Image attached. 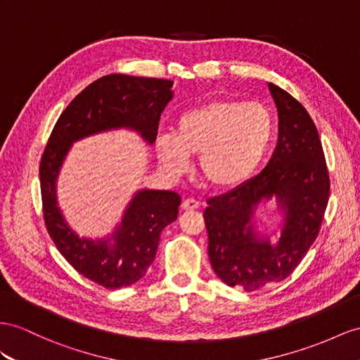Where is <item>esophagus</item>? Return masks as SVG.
Returning <instances> with one entry per match:
<instances>
[{"label": "esophagus", "mask_w": 360, "mask_h": 360, "mask_svg": "<svg viewBox=\"0 0 360 360\" xmlns=\"http://www.w3.org/2000/svg\"><path fill=\"white\" fill-rule=\"evenodd\" d=\"M181 208H182L184 211H193V210L199 208V202L195 200V199H186V200L182 202Z\"/></svg>", "instance_id": "34e87169"}]
</instances>
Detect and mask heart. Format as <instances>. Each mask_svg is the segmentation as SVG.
<instances>
[{
    "mask_svg": "<svg viewBox=\"0 0 360 360\" xmlns=\"http://www.w3.org/2000/svg\"><path fill=\"white\" fill-rule=\"evenodd\" d=\"M274 117L260 103L213 100L186 110L174 134L155 141L162 167L179 174L199 155L198 167L210 187L229 190L250 179L268 153L274 138Z\"/></svg>",
    "mask_w": 360,
    "mask_h": 360,
    "instance_id": "obj_1",
    "label": "heart"
}]
</instances>
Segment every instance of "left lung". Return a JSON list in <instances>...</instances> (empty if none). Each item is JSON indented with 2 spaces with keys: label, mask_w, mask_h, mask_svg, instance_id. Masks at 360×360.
<instances>
[{
  "label": "left lung",
  "mask_w": 360,
  "mask_h": 360,
  "mask_svg": "<svg viewBox=\"0 0 360 360\" xmlns=\"http://www.w3.org/2000/svg\"><path fill=\"white\" fill-rule=\"evenodd\" d=\"M278 112V143L268 165L250 181L208 199V255L225 284L252 292L293 272L319 233L330 181L316 126L289 92L268 84ZM275 200L281 219L259 229L258 211ZM275 236L274 241L271 237Z\"/></svg>",
  "instance_id": "1"
}]
</instances>
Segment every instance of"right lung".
<instances>
[{"instance_id":"1","label":"right lung","mask_w":360,"mask_h":360,"mask_svg":"<svg viewBox=\"0 0 360 360\" xmlns=\"http://www.w3.org/2000/svg\"><path fill=\"white\" fill-rule=\"evenodd\" d=\"M172 86L173 82L164 79L100 77L60 114L42 155L39 179L49 234L72 268L106 289L143 278L155 260L161 231L178 219L181 196L169 190H136L112 233L97 238L80 237L58 202L62 165L76 141L117 129L136 132L152 146L162 110L173 98Z\"/></svg>"}]
</instances>
